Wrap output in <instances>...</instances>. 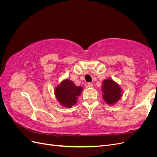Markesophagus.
<instances>
[{
  "label": "esophagus",
  "instance_id": "34e87169",
  "mask_svg": "<svg viewBox=\"0 0 157 157\" xmlns=\"http://www.w3.org/2000/svg\"><path fill=\"white\" fill-rule=\"evenodd\" d=\"M88 86L89 88H92V87H93V84H92V83H91V82H89V83H88Z\"/></svg>",
  "mask_w": 157,
  "mask_h": 157
}]
</instances>
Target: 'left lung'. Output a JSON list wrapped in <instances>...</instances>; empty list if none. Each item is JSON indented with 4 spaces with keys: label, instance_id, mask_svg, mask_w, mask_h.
Instances as JSON below:
<instances>
[{
    "label": "left lung",
    "instance_id": "obj_1",
    "mask_svg": "<svg viewBox=\"0 0 157 157\" xmlns=\"http://www.w3.org/2000/svg\"><path fill=\"white\" fill-rule=\"evenodd\" d=\"M101 90L103 99L109 105L117 103L122 96V88L111 78H107L103 80Z\"/></svg>",
    "mask_w": 157,
    "mask_h": 157
}]
</instances>
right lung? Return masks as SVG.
I'll use <instances>...</instances> for the list:
<instances>
[{
  "label": "right lung",
  "mask_w": 157,
  "mask_h": 157,
  "mask_svg": "<svg viewBox=\"0 0 157 157\" xmlns=\"http://www.w3.org/2000/svg\"><path fill=\"white\" fill-rule=\"evenodd\" d=\"M82 90V86H77L73 81L67 78L55 88L54 94L60 105L71 108L77 103V99L81 95Z\"/></svg>",
  "instance_id": "1"
}]
</instances>
